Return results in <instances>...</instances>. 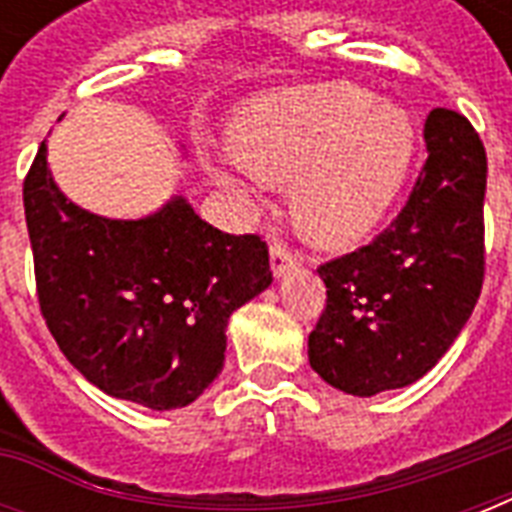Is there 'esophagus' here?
<instances>
[{
	"mask_svg": "<svg viewBox=\"0 0 512 512\" xmlns=\"http://www.w3.org/2000/svg\"><path fill=\"white\" fill-rule=\"evenodd\" d=\"M297 263V252L284 244V241H273L271 244V268H273V276H284L289 273V268Z\"/></svg>",
	"mask_w": 512,
	"mask_h": 512,
	"instance_id": "obj_1",
	"label": "esophagus"
}]
</instances>
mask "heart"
<instances>
[{"mask_svg": "<svg viewBox=\"0 0 512 512\" xmlns=\"http://www.w3.org/2000/svg\"><path fill=\"white\" fill-rule=\"evenodd\" d=\"M412 116L350 82L281 90L252 100L231 127V164L255 183H289L297 225L321 244H345L380 220L414 156ZM209 172L225 180L223 167Z\"/></svg>", "mask_w": 512, "mask_h": 512, "instance_id": "obj_1", "label": "heart"}]
</instances>
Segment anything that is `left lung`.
<instances>
[{"instance_id":"left-lung-1","label":"left lung","mask_w":512,"mask_h":512,"mask_svg":"<svg viewBox=\"0 0 512 512\" xmlns=\"http://www.w3.org/2000/svg\"><path fill=\"white\" fill-rule=\"evenodd\" d=\"M425 146L396 220L366 247L319 265L327 308L308 361L350 396L406 388L430 372L484 287V143L465 116L433 108Z\"/></svg>"}]
</instances>
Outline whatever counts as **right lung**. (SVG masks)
I'll return each mask as SVG.
<instances>
[{"label":"right lung","mask_w":512,"mask_h":512,"mask_svg":"<svg viewBox=\"0 0 512 512\" xmlns=\"http://www.w3.org/2000/svg\"><path fill=\"white\" fill-rule=\"evenodd\" d=\"M36 295L63 356L103 393L154 412L212 385L236 308L271 287L268 247L204 223L183 196L140 220L68 201L39 146L23 183Z\"/></svg>","instance_id":"right-lung-1"}]
</instances>
